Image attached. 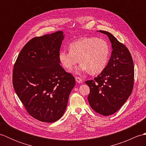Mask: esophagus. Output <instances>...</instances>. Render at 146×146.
Wrapping results in <instances>:
<instances>
[{"label":"esophagus","mask_w":146,"mask_h":146,"mask_svg":"<svg viewBox=\"0 0 146 146\" xmlns=\"http://www.w3.org/2000/svg\"><path fill=\"white\" fill-rule=\"evenodd\" d=\"M75 80H76V82L77 83H81V82H82V78H80L79 76H76V77H75Z\"/></svg>","instance_id":"obj_1"}]
</instances>
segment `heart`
<instances>
[{
    "mask_svg": "<svg viewBox=\"0 0 146 146\" xmlns=\"http://www.w3.org/2000/svg\"><path fill=\"white\" fill-rule=\"evenodd\" d=\"M70 51L61 50L58 58L64 69L71 70L77 63H81L75 73H90L97 75L102 73L108 64L110 48L105 39L96 37H87L71 43Z\"/></svg>",
    "mask_w": 146,
    "mask_h": 146,
    "instance_id": "b5f03b06",
    "label": "heart"
}]
</instances>
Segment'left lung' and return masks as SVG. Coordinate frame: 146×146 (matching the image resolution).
<instances>
[{
	"instance_id": "1",
	"label": "left lung",
	"mask_w": 146,
	"mask_h": 146,
	"mask_svg": "<svg viewBox=\"0 0 146 146\" xmlns=\"http://www.w3.org/2000/svg\"><path fill=\"white\" fill-rule=\"evenodd\" d=\"M113 50L105 69L94 78L86 81L90 87L88 100L92 108L102 115L115 113L131 95L134 87V62L128 48L107 31Z\"/></svg>"
}]
</instances>
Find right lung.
<instances>
[{
	"mask_svg": "<svg viewBox=\"0 0 146 146\" xmlns=\"http://www.w3.org/2000/svg\"><path fill=\"white\" fill-rule=\"evenodd\" d=\"M63 33L35 37L19 54L12 73L14 90L31 116L54 122L63 115L75 80L60 66Z\"/></svg>",
	"mask_w": 146,
	"mask_h": 146,
	"instance_id": "add662e5",
	"label": "right lung"
}]
</instances>
